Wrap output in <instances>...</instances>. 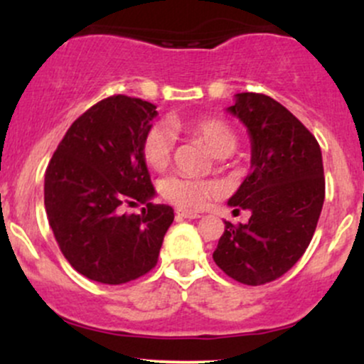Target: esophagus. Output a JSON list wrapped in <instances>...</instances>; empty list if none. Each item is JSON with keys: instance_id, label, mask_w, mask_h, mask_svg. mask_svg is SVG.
Returning <instances> with one entry per match:
<instances>
[{"instance_id": "esophagus-1", "label": "esophagus", "mask_w": 364, "mask_h": 364, "mask_svg": "<svg viewBox=\"0 0 364 364\" xmlns=\"http://www.w3.org/2000/svg\"><path fill=\"white\" fill-rule=\"evenodd\" d=\"M176 217H179V219H198V214H193V212H188V210H176Z\"/></svg>"}]
</instances>
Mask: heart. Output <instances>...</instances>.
<instances>
[{"instance_id": "1", "label": "heart", "mask_w": 364, "mask_h": 364, "mask_svg": "<svg viewBox=\"0 0 364 364\" xmlns=\"http://www.w3.org/2000/svg\"><path fill=\"white\" fill-rule=\"evenodd\" d=\"M173 127L185 129L207 145L215 157L232 154L237 145L236 129L225 119L202 116L193 119H173ZM174 152V135L162 124H154L141 139V157L150 169L162 171L169 166ZM217 186L203 179L174 174L161 181V195L185 210H202L217 195Z\"/></svg>"}]
</instances>
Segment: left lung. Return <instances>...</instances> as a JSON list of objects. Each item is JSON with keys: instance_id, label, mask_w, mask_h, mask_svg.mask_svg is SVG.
<instances>
[{"instance_id": "obj_1", "label": "left lung", "mask_w": 364, "mask_h": 364, "mask_svg": "<svg viewBox=\"0 0 364 364\" xmlns=\"http://www.w3.org/2000/svg\"><path fill=\"white\" fill-rule=\"evenodd\" d=\"M228 111L252 139V173L229 205L252 217L225 223L214 262L235 281L262 286L286 274L315 235L325 200L321 150L310 129L269 95L237 94Z\"/></svg>"}]
</instances>
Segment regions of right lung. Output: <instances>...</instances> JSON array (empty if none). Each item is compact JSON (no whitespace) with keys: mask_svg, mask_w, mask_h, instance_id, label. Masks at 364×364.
Masks as SVG:
<instances>
[{"mask_svg":"<svg viewBox=\"0 0 364 364\" xmlns=\"http://www.w3.org/2000/svg\"><path fill=\"white\" fill-rule=\"evenodd\" d=\"M156 106L111 95L73 121L44 178V205L58 246L77 272L101 284L135 281L157 265L173 207L156 195L141 139ZM144 203L141 215L124 208Z\"/></svg>","mask_w":364,"mask_h":364,"instance_id":"obj_1","label":"right lung"}]
</instances>
